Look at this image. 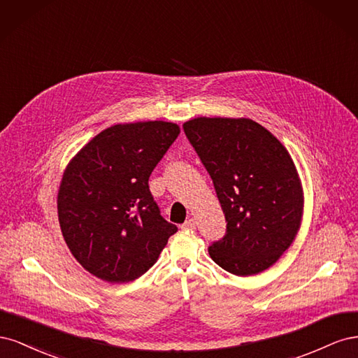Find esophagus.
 Here are the masks:
<instances>
[{
	"instance_id": "34e87169",
	"label": "esophagus",
	"mask_w": 358,
	"mask_h": 358,
	"mask_svg": "<svg viewBox=\"0 0 358 358\" xmlns=\"http://www.w3.org/2000/svg\"><path fill=\"white\" fill-rule=\"evenodd\" d=\"M196 227H197V222H196V220L189 218V220H187L185 222L182 224L180 229H182V230H187V231H194V230H196Z\"/></svg>"
}]
</instances>
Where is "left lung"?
<instances>
[{"instance_id": "8db88e82", "label": "left lung", "mask_w": 358, "mask_h": 358, "mask_svg": "<svg viewBox=\"0 0 358 358\" xmlns=\"http://www.w3.org/2000/svg\"><path fill=\"white\" fill-rule=\"evenodd\" d=\"M213 180L227 234L209 248L237 276L273 266L300 230L305 194L287 148L249 117H194L183 124Z\"/></svg>"}]
</instances>
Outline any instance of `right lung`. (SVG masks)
<instances>
[{
	"mask_svg": "<svg viewBox=\"0 0 358 358\" xmlns=\"http://www.w3.org/2000/svg\"><path fill=\"white\" fill-rule=\"evenodd\" d=\"M180 133L178 124H116L91 138L67 164L58 220L70 252L99 279L125 284L152 267L178 231L149 191V176Z\"/></svg>",
	"mask_w": 358,
	"mask_h": 358,
	"instance_id": "1",
	"label": "right lung"
}]
</instances>
